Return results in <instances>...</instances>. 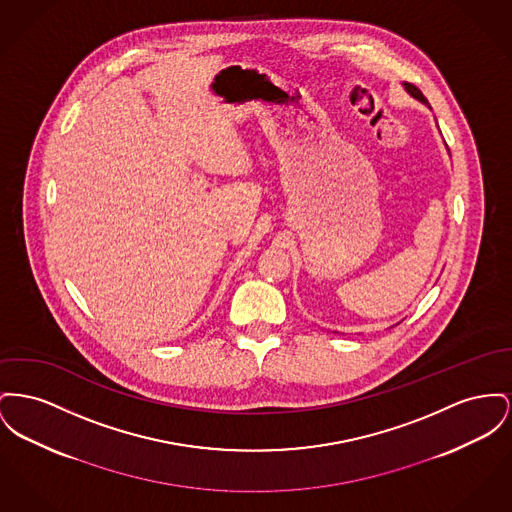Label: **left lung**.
Wrapping results in <instances>:
<instances>
[{
	"mask_svg": "<svg viewBox=\"0 0 512 512\" xmlns=\"http://www.w3.org/2000/svg\"><path fill=\"white\" fill-rule=\"evenodd\" d=\"M404 89H406V92H410L414 98H418L420 102H423V104H427V98L421 94L420 89L418 87H414L412 83H404Z\"/></svg>",
	"mask_w": 512,
	"mask_h": 512,
	"instance_id": "8db88e82",
	"label": "left lung"
}]
</instances>
